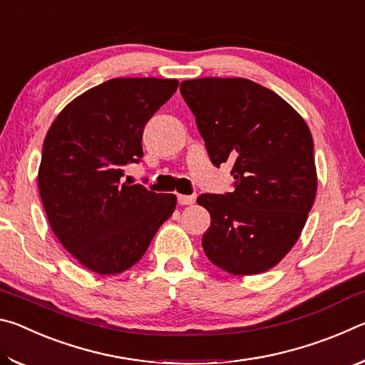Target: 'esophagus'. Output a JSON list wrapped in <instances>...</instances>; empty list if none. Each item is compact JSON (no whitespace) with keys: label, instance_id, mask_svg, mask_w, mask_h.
Returning <instances> with one entry per match:
<instances>
[{"label":"esophagus","instance_id":"obj_1","mask_svg":"<svg viewBox=\"0 0 365 365\" xmlns=\"http://www.w3.org/2000/svg\"><path fill=\"white\" fill-rule=\"evenodd\" d=\"M177 201L180 206H191L196 201L195 195H178Z\"/></svg>","mask_w":365,"mask_h":365}]
</instances>
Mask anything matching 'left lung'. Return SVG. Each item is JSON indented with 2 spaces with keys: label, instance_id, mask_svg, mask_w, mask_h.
Returning a JSON list of instances; mask_svg holds the SVG:
<instances>
[{
  "label": "left lung",
  "instance_id": "8db88e82",
  "mask_svg": "<svg viewBox=\"0 0 365 365\" xmlns=\"http://www.w3.org/2000/svg\"><path fill=\"white\" fill-rule=\"evenodd\" d=\"M180 93L211 163H233L232 193L197 197L211 214L202 250L233 275L272 269L298 242L316 200L307 123L283 98L248 78L185 80Z\"/></svg>",
  "mask_w": 365,
  "mask_h": 365
}]
</instances>
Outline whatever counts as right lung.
<instances>
[{
	"mask_svg": "<svg viewBox=\"0 0 365 365\" xmlns=\"http://www.w3.org/2000/svg\"><path fill=\"white\" fill-rule=\"evenodd\" d=\"M177 88L175 78H110L71 101L49 127L38 169L43 207L61 245L91 272L130 269L174 212L175 195L122 177L143 158L146 122Z\"/></svg>",
	"mask_w": 365,
	"mask_h": 365,
	"instance_id": "1",
	"label": "right lung"
}]
</instances>
